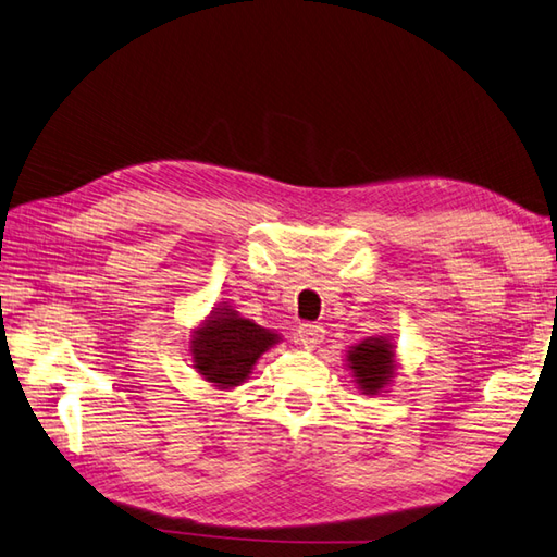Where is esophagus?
Instances as JSON below:
<instances>
[{
  "label": "esophagus",
  "mask_w": 557,
  "mask_h": 557,
  "mask_svg": "<svg viewBox=\"0 0 557 557\" xmlns=\"http://www.w3.org/2000/svg\"><path fill=\"white\" fill-rule=\"evenodd\" d=\"M323 325L319 323H302L300 329H297V337H300V343L307 347H317L323 343Z\"/></svg>",
  "instance_id": "34e87169"
}]
</instances>
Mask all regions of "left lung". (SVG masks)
Here are the masks:
<instances>
[{"mask_svg": "<svg viewBox=\"0 0 557 557\" xmlns=\"http://www.w3.org/2000/svg\"><path fill=\"white\" fill-rule=\"evenodd\" d=\"M347 361L363 395H375L395 375V345H389L385 337L361 341L347 351Z\"/></svg>", "mask_w": 557, "mask_h": 557, "instance_id": "1", "label": "left lung"}]
</instances>
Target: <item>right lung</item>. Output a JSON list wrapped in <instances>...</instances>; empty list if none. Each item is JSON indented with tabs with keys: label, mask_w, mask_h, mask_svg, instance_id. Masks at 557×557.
I'll return each instance as SVG.
<instances>
[{
	"label": "right lung",
	"mask_w": 557,
	"mask_h": 557,
	"mask_svg": "<svg viewBox=\"0 0 557 557\" xmlns=\"http://www.w3.org/2000/svg\"><path fill=\"white\" fill-rule=\"evenodd\" d=\"M276 343V333L238 317L234 309L214 307L208 321L194 333L191 357L208 383L228 389L246 381L255 361Z\"/></svg>",
	"instance_id": "obj_1"
}]
</instances>
